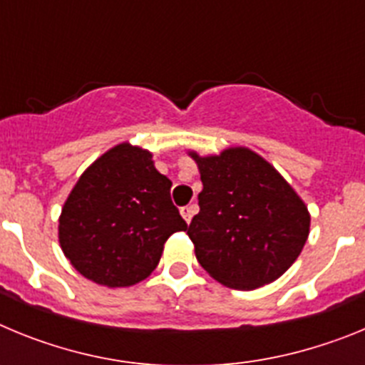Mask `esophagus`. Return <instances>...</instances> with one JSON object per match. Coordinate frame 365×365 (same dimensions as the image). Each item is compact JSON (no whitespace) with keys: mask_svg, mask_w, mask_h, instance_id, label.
Segmentation results:
<instances>
[{"mask_svg":"<svg viewBox=\"0 0 365 365\" xmlns=\"http://www.w3.org/2000/svg\"><path fill=\"white\" fill-rule=\"evenodd\" d=\"M195 212H197V206H195V205H188V206H185V208H180V215L185 217L186 222L192 221V217H193V214H195Z\"/></svg>","mask_w":365,"mask_h":365,"instance_id":"34e87169","label":"esophagus"}]
</instances>
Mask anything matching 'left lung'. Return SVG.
<instances>
[{
    "instance_id": "obj_1",
    "label": "left lung",
    "mask_w": 365,
    "mask_h": 365,
    "mask_svg": "<svg viewBox=\"0 0 365 365\" xmlns=\"http://www.w3.org/2000/svg\"><path fill=\"white\" fill-rule=\"evenodd\" d=\"M202 180L188 235L202 269L225 287L252 291L296 261L311 215L272 164L248 148L193 153Z\"/></svg>"
}]
</instances>
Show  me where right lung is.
<instances>
[{
  "mask_svg": "<svg viewBox=\"0 0 365 365\" xmlns=\"http://www.w3.org/2000/svg\"><path fill=\"white\" fill-rule=\"evenodd\" d=\"M170 188L172 180L157 172L150 151L128 143L106 151L62 208L58 237L71 265L106 287L146 279L168 237L188 228Z\"/></svg>",
  "mask_w": 365,
  "mask_h": 365,
  "instance_id": "1",
  "label": "right lung"
}]
</instances>
